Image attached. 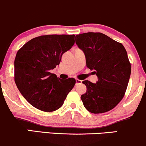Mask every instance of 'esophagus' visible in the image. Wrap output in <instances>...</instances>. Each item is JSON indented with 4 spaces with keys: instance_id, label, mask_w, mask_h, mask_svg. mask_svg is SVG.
<instances>
[{
    "instance_id": "esophagus-1",
    "label": "esophagus",
    "mask_w": 146,
    "mask_h": 146,
    "mask_svg": "<svg viewBox=\"0 0 146 146\" xmlns=\"http://www.w3.org/2000/svg\"><path fill=\"white\" fill-rule=\"evenodd\" d=\"M82 80H78V79H76V85H78V84H81L82 83Z\"/></svg>"
}]
</instances>
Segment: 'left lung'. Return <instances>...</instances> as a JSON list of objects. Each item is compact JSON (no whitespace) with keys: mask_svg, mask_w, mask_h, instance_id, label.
Segmentation results:
<instances>
[{"mask_svg":"<svg viewBox=\"0 0 146 146\" xmlns=\"http://www.w3.org/2000/svg\"><path fill=\"white\" fill-rule=\"evenodd\" d=\"M76 43L84 52L86 66L94 70L96 83L82 82L86 92L81 96L89 111L100 113L109 111L121 102L127 89L131 64L122 44L100 33L78 35Z\"/></svg>","mask_w":146,"mask_h":146,"instance_id":"obj_1","label":"left lung"}]
</instances>
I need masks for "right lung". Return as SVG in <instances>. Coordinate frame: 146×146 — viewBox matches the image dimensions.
<instances>
[{
  "mask_svg": "<svg viewBox=\"0 0 146 146\" xmlns=\"http://www.w3.org/2000/svg\"><path fill=\"white\" fill-rule=\"evenodd\" d=\"M74 44V35H43L30 40L18 50L14 81L22 96L35 108L48 112L58 110L75 86L74 78L62 80L50 73Z\"/></svg>",
  "mask_w": 146,
  "mask_h": 146,
  "instance_id": "1",
  "label": "right lung"
}]
</instances>
